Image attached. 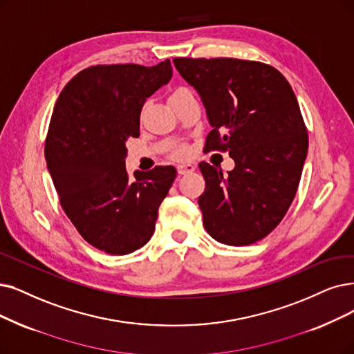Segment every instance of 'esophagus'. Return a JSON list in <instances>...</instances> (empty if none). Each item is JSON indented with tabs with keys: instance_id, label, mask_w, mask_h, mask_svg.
Returning <instances> with one entry per match:
<instances>
[{
	"instance_id": "34e87169",
	"label": "esophagus",
	"mask_w": 354,
	"mask_h": 354,
	"mask_svg": "<svg viewBox=\"0 0 354 354\" xmlns=\"http://www.w3.org/2000/svg\"><path fill=\"white\" fill-rule=\"evenodd\" d=\"M177 171H178V174H189V173L194 171V165L190 162H183L177 167Z\"/></svg>"
}]
</instances>
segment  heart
Wrapping results in <instances>:
<instances>
[{
    "label": "heart",
    "instance_id": "b5f03b06",
    "mask_svg": "<svg viewBox=\"0 0 354 354\" xmlns=\"http://www.w3.org/2000/svg\"><path fill=\"white\" fill-rule=\"evenodd\" d=\"M183 91H187V90H183V88H181V90H177L174 94H178V93H183ZM174 94H173V95H174Z\"/></svg>",
    "mask_w": 354,
    "mask_h": 354
}]
</instances>
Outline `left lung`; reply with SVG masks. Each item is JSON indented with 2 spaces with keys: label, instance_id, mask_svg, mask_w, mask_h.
Here are the masks:
<instances>
[{
  "label": "left lung",
  "instance_id": "obj_1",
  "mask_svg": "<svg viewBox=\"0 0 354 354\" xmlns=\"http://www.w3.org/2000/svg\"><path fill=\"white\" fill-rule=\"evenodd\" d=\"M206 110V149L228 151L235 167L201 162L206 231L228 245H250L283 219L299 186L308 135L288 80L270 65L232 58L173 59Z\"/></svg>",
  "mask_w": 354,
  "mask_h": 354
}]
</instances>
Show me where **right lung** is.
Returning <instances> with one entry per match:
<instances>
[{
    "label": "right lung",
    "mask_w": 354,
    "mask_h": 354,
    "mask_svg": "<svg viewBox=\"0 0 354 354\" xmlns=\"http://www.w3.org/2000/svg\"><path fill=\"white\" fill-rule=\"evenodd\" d=\"M171 77L169 59L90 66L66 84L53 107L45 145L53 186L81 236L109 254L123 256L149 241L176 178V168L165 165L136 169L132 181L124 165L144 103Z\"/></svg>",
    "instance_id": "add662e5"
}]
</instances>
